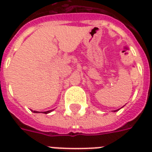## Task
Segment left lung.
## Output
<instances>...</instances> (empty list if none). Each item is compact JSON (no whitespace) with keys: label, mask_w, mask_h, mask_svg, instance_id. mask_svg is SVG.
I'll list each match as a JSON object with an SVG mask.
<instances>
[{"label":"left lung","mask_w":152,"mask_h":152,"mask_svg":"<svg viewBox=\"0 0 152 152\" xmlns=\"http://www.w3.org/2000/svg\"><path fill=\"white\" fill-rule=\"evenodd\" d=\"M116 111H117V110H116ZM116 111H114V112H116Z\"/></svg>","instance_id":"left-lung-1"}]
</instances>
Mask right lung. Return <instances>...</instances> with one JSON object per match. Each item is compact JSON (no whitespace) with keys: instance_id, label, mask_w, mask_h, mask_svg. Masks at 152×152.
Segmentation results:
<instances>
[{"instance_id":"right-lung-1","label":"right lung","mask_w":152,"mask_h":152,"mask_svg":"<svg viewBox=\"0 0 152 152\" xmlns=\"http://www.w3.org/2000/svg\"><path fill=\"white\" fill-rule=\"evenodd\" d=\"M53 110H48V111H46V112H44L43 113H50L51 111H52ZM32 112H34V113H39V112H38V111H35V110H31Z\"/></svg>"}]
</instances>
